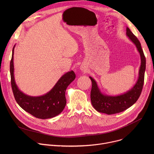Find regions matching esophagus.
I'll return each mask as SVG.
<instances>
[{"mask_svg": "<svg viewBox=\"0 0 154 154\" xmlns=\"http://www.w3.org/2000/svg\"><path fill=\"white\" fill-rule=\"evenodd\" d=\"M82 70H83V68H82Z\"/></svg>", "mask_w": 154, "mask_h": 154, "instance_id": "1", "label": "esophagus"}]
</instances>
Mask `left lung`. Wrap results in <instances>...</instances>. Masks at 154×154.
Returning a JSON list of instances; mask_svg holds the SVG:
<instances>
[{
  "instance_id": "obj_1",
  "label": "left lung",
  "mask_w": 154,
  "mask_h": 154,
  "mask_svg": "<svg viewBox=\"0 0 154 154\" xmlns=\"http://www.w3.org/2000/svg\"><path fill=\"white\" fill-rule=\"evenodd\" d=\"M126 34L128 38L136 46L141 57V66L139 77L134 86L123 94L112 96L103 94L100 91L96 82L90 77L92 82L91 91V101L93 107L100 113L113 115L122 112L132 106L138 99L142 91L146 70V58L141 48V43L138 38L127 27Z\"/></svg>"
}]
</instances>
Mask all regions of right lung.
I'll return each instance as SVG.
<instances>
[{"mask_svg":"<svg viewBox=\"0 0 154 154\" xmlns=\"http://www.w3.org/2000/svg\"><path fill=\"white\" fill-rule=\"evenodd\" d=\"M15 45L13 48L10 61V75L12 90L16 101L23 109L39 119L54 118L63 112L66 99L65 92L69 85L75 79L73 71L64 74L57 82L53 88L45 95L30 96L20 91L16 84L14 77L13 55Z\"/></svg>","mask_w":154,"mask_h":154,"instance_id":"add662e5","label":"right lung"}]
</instances>
